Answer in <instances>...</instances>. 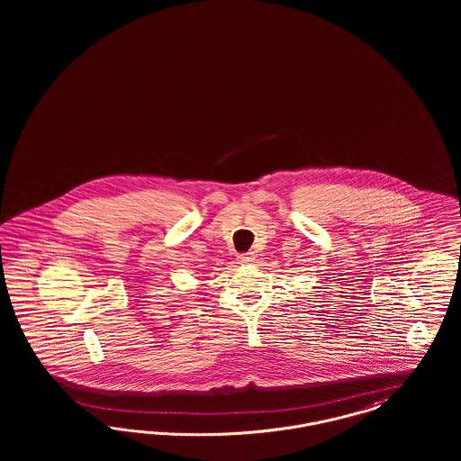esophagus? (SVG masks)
Returning a JSON list of instances; mask_svg holds the SVG:
<instances>
[{"instance_id":"obj_1","label":"esophagus","mask_w":461,"mask_h":461,"mask_svg":"<svg viewBox=\"0 0 461 461\" xmlns=\"http://www.w3.org/2000/svg\"><path fill=\"white\" fill-rule=\"evenodd\" d=\"M237 259H239V263H252V261H254V254H252V252L240 254Z\"/></svg>"}]
</instances>
